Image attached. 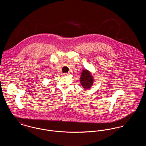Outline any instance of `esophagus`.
I'll list each match as a JSON object with an SVG mask.
<instances>
[{"label": "esophagus", "instance_id": "esophagus-1", "mask_svg": "<svg viewBox=\"0 0 146 146\" xmlns=\"http://www.w3.org/2000/svg\"><path fill=\"white\" fill-rule=\"evenodd\" d=\"M63 75L64 76H68L70 75V73H64Z\"/></svg>", "mask_w": 146, "mask_h": 146}]
</instances>
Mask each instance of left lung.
<instances>
[{
	"mask_svg": "<svg viewBox=\"0 0 146 146\" xmlns=\"http://www.w3.org/2000/svg\"><path fill=\"white\" fill-rule=\"evenodd\" d=\"M94 80V76H92L90 71L87 70H82L80 78V82L83 88L89 89L93 85Z\"/></svg>",
	"mask_w": 146,
	"mask_h": 146,
	"instance_id": "1",
	"label": "left lung"
}]
</instances>
